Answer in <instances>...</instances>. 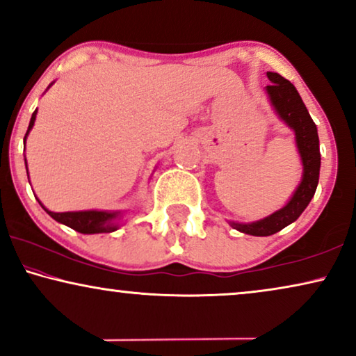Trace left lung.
<instances>
[{"label": "left lung", "mask_w": 356, "mask_h": 356, "mask_svg": "<svg viewBox=\"0 0 356 356\" xmlns=\"http://www.w3.org/2000/svg\"><path fill=\"white\" fill-rule=\"evenodd\" d=\"M267 77L272 84L266 87L269 94L270 104L282 120L295 131L296 145H298L301 162H303V179L296 188L293 197L290 199L285 207L272 213V216L262 218L259 222L252 223H235L232 227L243 233L254 236H269L280 232L282 228L290 225L301 216V212L308 207L313 199L316 188L319 181L321 168V152H319V138L318 128H316L313 118L301 100L298 90L290 81L282 77L277 72H267Z\"/></svg>", "instance_id": "8db88e82"}]
</instances>
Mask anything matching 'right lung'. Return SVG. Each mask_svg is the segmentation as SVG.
Segmentation results:
<instances>
[{"label":"right lung","instance_id":"1","mask_svg":"<svg viewBox=\"0 0 356 356\" xmlns=\"http://www.w3.org/2000/svg\"><path fill=\"white\" fill-rule=\"evenodd\" d=\"M37 110L32 113L31 123H29V129L26 136H24V143H26V138L29 131L32 129L33 121H35ZM42 206V202H40ZM43 207V206H42ZM45 209V207H43ZM48 216L55 218L56 222L63 223V225L72 228V230L86 233V235H90V233H110L115 232L118 225L115 223V218L120 216L118 212H102V211H81V212H51L45 209Z\"/></svg>","mask_w":356,"mask_h":356}]
</instances>
